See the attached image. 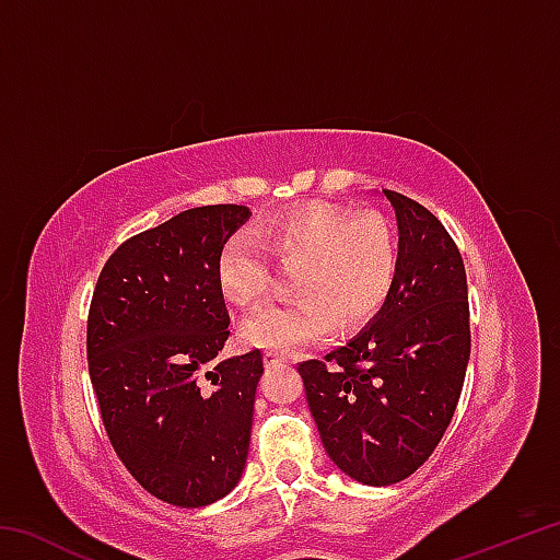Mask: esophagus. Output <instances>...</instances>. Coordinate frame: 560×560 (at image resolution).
Instances as JSON below:
<instances>
[{"mask_svg": "<svg viewBox=\"0 0 560 560\" xmlns=\"http://www.w3.org/2000/svg\"><path fill=\"white\" fill-rule=\"evenodd\" d=\"M287 355L283 353H273V350H267V353H264V365L267 368H277V365H283L287 363Z\"/></svg>", "mask_w": 560, "mask_h": 560, "instance_id": "esophagus-1", "label": "esophagus"}]
</instances>
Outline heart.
Wrapping results in <instances>:
<instances>
[{
    "label": "heart",
    "mask_w": 560,
    "mask_h": 560,
    "mask_svg": "<svg viewBox=\"0 0 560 560\" xmlns=\"http://www.w3.org/2000/svg\"><path fill=\"white\" fill-rule=\"evenodd\" d=\"M299 271V301L264 306L244 320L246 346L291 353L320 343L336 320L358 328L387 303L397 277V240L381 212L355 214L348 207L311 202L273 217L254 236L236 232L217 254V287L234 306L249 308L273 287L277 269Z\"/></svg>",
    "instance_id": "1"
}]
</instances>
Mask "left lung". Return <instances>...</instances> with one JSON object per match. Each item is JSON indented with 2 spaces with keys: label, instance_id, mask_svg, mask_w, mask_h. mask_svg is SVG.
<instances>
[{
  "label": "left lung",
  "instance_id": "8db88e82",
  "mask_svg": "<svg viewBox=\"0 0 560 560\" xmlns=\"http://www.w3.org/2000/svg\"><path fill=\"white\" fill-rule=\"evenodd\" d=\"M383 192L400 232L390 299L348 346L299 363L328 457L368 487L397 485L430 459L457 410L471 350L457 244L428 207Z\"/></svg>",
  "mask_w": 560,
  "mask_h": 560
}]
</instances>
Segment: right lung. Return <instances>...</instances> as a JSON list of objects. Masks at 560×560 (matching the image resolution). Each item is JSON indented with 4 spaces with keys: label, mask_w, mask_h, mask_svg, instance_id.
Here are the masks:
<instances>
[{
    "label": "right lung",
    "mask_w": 560,
    "mask_h": 560,
    "mask_svg": "<svg viewBox=\"0 0 560 560\" xmlns=\"http://www.w3.org/2000/svg\"><path fill=\"white\" fill-rule=\"evenodd\" d=\"M249 214L195 207L130 236L91 299L86 353L103 428L132 479L173 506L230 494L249 454L264 358L257 348L220 360L230 311L214 273Z\"/></svg>",
    "instance_id": "right-lung-1"
}]
</instances>
